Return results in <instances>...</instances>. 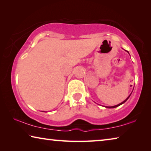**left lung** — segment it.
I'll return each mask as SVG.
<instances>
[{"label":"left lung","instance_id":"left-lung-1","mask_svg":"<svg viewBox=\"0 0 151 151\" xmlns=\"http://www.w3.org/2000/svg\"><path fill=\"white\" fill-rule=\"evenodd\" d=\"M130 96H131V95H130ZM129 97H128V98L126 99V100H124L123 102H122V103H120V104H116V105H115V106H106V108H109V109H112V108H115V107H117V106H120V105H121V104H123V103H125V102H126L127 100H128V99H129Z\"/></svg>","mask_w":151,"mask_h":151}]
</instances>
